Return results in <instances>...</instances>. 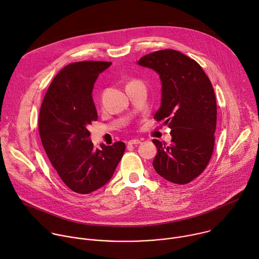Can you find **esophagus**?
Returning <instances> with one entry per match:
<instances>
[{"instance_id":"34e87169","label":"esophagus","mask_w":259,"mask_h":259,"mask_svg":"<svg viewBox=\"0 0 259 259\" xmlns=\"http://www.w3.org/2000/svg\"><path fill=\"white\" fill-rule=\"evenodd\" d=\"M127 143H128L129 145H137V144L141 143V141H140L139 139H131V140H129Z\"/></svg>"}]
</instances>
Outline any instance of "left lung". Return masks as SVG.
Returning <instances> with one entry per match:
<instances>
[{"label": "left lung", "instance_id": "left-lung-1", "mask_svg": "<svg viewBox=\"0 0 259 259\" xmlns=\"http://www.w3.org/2000/svg\"><path fill=\"white\" fill-rule=\"evenodd\" d=\"M138 64L156 70L162 82L157 121L171 128L170 144L158 139L153 166L166 180L187 184L207 167L214 150L217 107L212 84L201 65L172 49L142 56Z\"/></svg>", "mask_w": 259, "mask_h": 259}]
</instances>
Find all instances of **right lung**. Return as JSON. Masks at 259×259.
Returning <instances> with one entry per match:
<instances>
[{"mask_svg":"<svg viewBox=\"0 0 259 259\" xmlns=\"http://www.w3.org/2000/svg\"><path fill=\"white\" fill-rule=\"evenodd\" d=\"M112 62L79 61L64 66L50 84L39 115L44 150L65 186L90 194L113 176L126 145L117 141L94 149L88 125L97 120L92 98L94 83Z\"/></svg>","mask_w":259,"mask_h":259,"instance_id":"right-lung-1","label":"right lung"}]
</instances>
